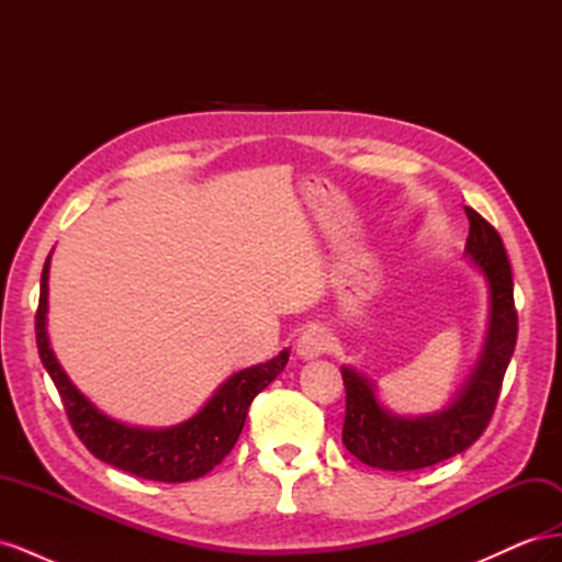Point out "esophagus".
<instances>
[{"instance_id": "34e87169", "label": "esophagus", "mask_w": 562, "mask_h": 562, "mask_svg": "<svg viewBox=\"0 0 562 562\" xmlns=\"http://www.w3.org/2000/svg\"><path fill=\"white\" fill-rule=\"evenodd\" d=\"M333 347V337L323 326H310L297 339V356L304 361L318 359V356L328 353Z\"/></svg>"}]
</instances>
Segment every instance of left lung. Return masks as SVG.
Here are the masks:
<instances>
[{"instance_id":"obj_1","label":"left lung","mask_w":562,"mask_h":562,"mask_svg":"<svg viewBox=\"0 0 562 562\" xmlns=\"http://www.w3.org/2000/svg\"><path fill=\"white\" fill-rule=\"evenodd\" d=\"M469 217L467 258L481 271L490 293V316L483 351L469 380L454 398L429 415L405 417L380 403L375 382L356 368L342 366L347 386V415L342 427L345 448L363 464L384 471H415L434 467L464 452L481 438L495 413L504 372L518 337L514 307V277L497 229L473 209Z\"/></svg>"}]
</instances>
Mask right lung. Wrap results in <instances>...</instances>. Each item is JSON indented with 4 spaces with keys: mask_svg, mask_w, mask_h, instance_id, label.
Here are the masks:
<instances>
[{
    "mask_svg": "<svg viewBox=\"0 0 562 562\" xmlns=\"http://www.w3.org/2000/svg\"><path fill=\"white\" fill-rule=\"evenodd\" d=\"M48 267L50 255L42 271V293L35 321L37 349L46 372L63 398L67 419H70L81 443L89 448L91 454L103 459V462L145 481L187 483L213 471L232 452L236 440H239L252 398L269 382L277 380L288 363L291 349H283L267 363L234 372L232 378L215 389V394L196 415L176 424V427H131V424L105 415L83 396L72 380L67 378L54 349H50L46 333Z\"/></svg>",
    "mask_w": 562,
    "mask_h": 562,
    "instance_id": "add662e5",
    "label": "right lung"
}]
</instances>
